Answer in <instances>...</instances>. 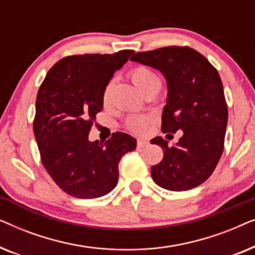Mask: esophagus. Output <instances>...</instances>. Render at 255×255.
I'll use <instances>...</instances> for the list:
<instances>
[{
    "label": "esophagus",
    "instance_id": "esophagus-1",
    "mask_svg": "<svg viewBox=\"0 0 255 255\" xmlns=\"http://www.w3.org/2000/svg\"><path fill=\"white\" fill-rule=\"evenodd\" d=\"M137 146H138L139 148L147 147V146H148V141L144 140V139H138V141H137Z\"/></svg>",
    "mask_w": 255,
    "mask_h": 255
}]
</instances>
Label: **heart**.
<instances>
[{
    "label": "heart",
    "mask_w": 255,
    "mask_h": 255,
    "mask_svg": "<svg viewBox=\"0 0 255 255\" xmlns=\"http://www.w3.org/2000/svg\"><path fill=\"white\" fill-rule=\"evenodd\" d=\"M131 79L138 89H140L142 93H146L148 89L153 88V87L160 85L159 76L155 74L152 69L144 66L140 67H135L133 71L131 72ZM114 81H110L108 83L106 89L103 92V103L107 104L110 100L111 89H113ZM148 118L145 116H139V115H133V116L128 117L127 121V127L128 130L137 132V133H141L146 130V124H147Z\"/></svg>",
    "instance_id": "1"
}]
</instances>
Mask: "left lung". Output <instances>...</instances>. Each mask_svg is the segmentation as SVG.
I'll use <instances>...</instances> for the list:
<instances>
[{
	"label": "left lung",
	"mask_w": 255,
	"mask_h": 255,
	"mask_svg": "<svg viewBox=\"0 0 255 255\" xmlns=\"http://www.w3.org/2000/svg\"><path fill=\"white\" fill-rule=\"evenodd\" d=\"M131 60L165 76L168 93L162 132H183L173 146L161 137L152 139V144L163 149L161 162L151 168L152 179L173 191L200 186L214 172L224 149L228 106L217 69L187 46L138 52Z\"/></svg>",
	"instance_id": "obj_1"
}]
</instances>
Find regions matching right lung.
<instances>
[{"label":"right lung","mask_w":255,"mask_h":255,"mask_svg":"<svg viewBox=\"0 0 255 255\" xmlns=\"http://www.w3.org/2000/svg\"><path fill=\"white\" fill-rule=\"evenodd\" d=\"M134 52L82 54L59 60L45 76L36 100L33 132L41 162L52 180L76 198L109 194L118 182V163L137 140L116 132L106 142L90 141L103 92L114 73Z\"/></svg>","instance_id":"1"}]
</instances>
